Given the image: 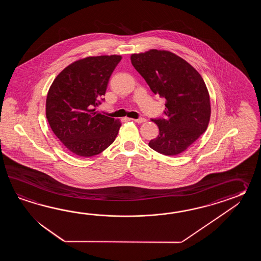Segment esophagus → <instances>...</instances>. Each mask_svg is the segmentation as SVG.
I'll return each instance as SVG.
<instances>
[{"mask_svg": "<svg viewBox=\"0 0 261 261\" xmlns=\"http://www.w3.org/2000/svg\"><path fill=\"white\" fill-rule=\"evenodd\" d=\"M133 120L134 122L136 123H144L146 121V119L144 118V117H140V118H137V119H133Z\"/></svg>", "mask_w": 261, "mask_h": 261, "instance_id": "esophagus-1", "label": "esophagus"}]
</instances>
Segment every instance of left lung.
Returning a JSON list of instances; mask_svg holds the SVG:
<instances>
[{
	"instance_id": "obj_1",
	"label": "left lung",
	"mask_w": 261,
	"mask_h": 261,
	"mask_svg": "<svg viewBox=\"0 0 261 261\" xmlns=\"http://www.w3.org/2000/svg\"><path fill=\"white\" fill-rule=\"evenodd\" d=\"M130 61L153 93L166 100L165 117L152 119L160 134L148 145L163 155L181 154L209 124L210 97L203 79L189 62L166 50L133 54Z\"/></svg>"
}]
</instances>
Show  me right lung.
<instances>
[{
  "instance_id": "obj_1",
  "label": "right lung",
  "mask_w": 261,
  "mask_h": 261,
  "mask_svg": "<svg viewBox=\"0 0 261 261\" xmlns=\"http://www.w3.org/2000/svg\"><path fill=\"white\" fill-rule=\"evenodd\" d=\"M121 56L88 57L74 61L50 87L45 115L50 128L74 155H98L113 144L121 123L96 111Z\"/></svg>"
}]
</instances>
